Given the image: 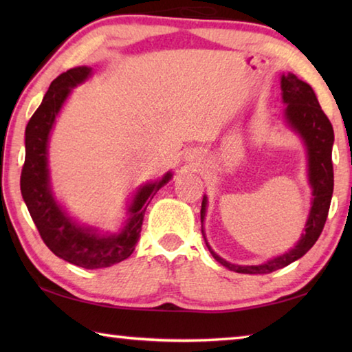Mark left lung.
Listing matches in <instances>:
<instances>
[{
    "instance_id": "1",
    "label": "left lung",
    "mask_w": 352,
    "mask_h": 352,
    "mask_svg": "<svg viewBox=\"0 0 352 352\" xmlns=\"http://www.w3.org/2000/svg\"><path fill=\"white\" fill-rule=\"evenodd\" d=\"M281 91L285 107V119L289 126L305 141L307 151V166H309V183L312 188V208L309 212V219L305 226V233L301 239L296 242L294 248L278 258H273L264 264L258 265H237L220 258L208 245V241L204 233L206 247L210 250L212 258L220 262L228 270L236 273H245V275H265L283 267L292 264V262L305 256L323 231L326 223L327 212H329L332 190H333V168H332V144H333V129L332 124L324 111L321 110L318 99L315 96L312 87L309 83L298 79L295 74L281 76ZM206 212V197L201 201L200 219L204 222Z\"/></svg>"
}]
</instances>
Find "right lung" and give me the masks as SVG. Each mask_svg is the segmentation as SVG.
<instances>
[{"label":"right lung","mask_w":352,"mask_h":352,"mask_svg":"<svg viewBox=\"0 0 352 352\" xmlns=\"http://www.w3.org/2000/svg\"><path fill=\"white\" fill-rule=\"evenodd\" d=\"M91 76V68L79 67L62 73L52 80L50 90L25 133L26 157L20 186L23 200L46 247L58 258L83 269H104L127 259L140 239L146 208L163 184L170 180L168 172L162 180L140 188L129 206V219L119 233L100 234L98 228L80 226L71 219L52 195L47 169V140L71 90Z\"/></svg>","instance_id":"right-lung-1"}]
</instances>
